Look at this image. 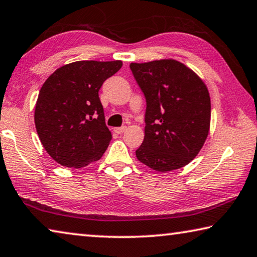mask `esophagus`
I'll return each instance as SVG.
<instances>
[{"mask_svg":"<svg viewBox=\"0 0 257 257\" xmlns=\"http://www.w3.org/2000/svg\"><path fill=\"white\" fill-rule=\"evenodd\" d=\"M125 130H127V127H125V125H122V127L114 129V132H115L116 134H123Z\"/></svg>","mask_w":257,"mask_h":257,"instance_id":"34e87169","label":"esophagus"}]
</instances>
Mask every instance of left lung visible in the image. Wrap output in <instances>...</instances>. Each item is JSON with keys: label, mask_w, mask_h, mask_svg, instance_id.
<instances>
[{"label": "left lung", "mask_w": 257, "mask_h": 257, "mask_svg": "<svg viewBox=\"0 0 257 257\" xmlns=\"http://www.w3.org/2000/svg\"><path fill=\"white\" fill-rule=\"evenodd\" d=\"M146 98L145 136L136 157L156 172L190 164L210 128V97L198 74L175 59L130 64Z\"/></svg>", "instance_id": "obj_1"}]
</instances>
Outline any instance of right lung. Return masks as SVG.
<instances>
[{
    "instance_id": "obj_1",
    "label": "right lung",
    "mask_w": 257,
    "mask_h": 257,
    "mask_svg": "<svg viewBox=\"0 0 257 257\" xmlns=\"http://www.w3.org/2000/svg\"><path fill=\"white\" fill-rule=\"evenodd\" d=\"M121 60H80L57 68L39 92L34 121L41 143L56 162L82 168L103 157L112 134L98 91Z\"/></svg>"
}]
</instances>
